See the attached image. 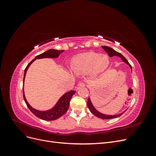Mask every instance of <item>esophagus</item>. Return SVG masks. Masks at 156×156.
<instances>
[{
	"instance_id": "obj_1",
	"label": "esophagus",
	"mask_w": 156,
	"mask_h": 156,
	"mask_svg": "<svg viewBox=\"0 0 156 156\" xmlns=\"http://www.w3.org/2000/svg\"><path fill=\"white\" fill-rule=\"evenodd\" d=\"M84 87H85V84H84V83H79L78 84L77 87V90H78V89H79V88H80Z\"/></svg>"
}]
</instances>
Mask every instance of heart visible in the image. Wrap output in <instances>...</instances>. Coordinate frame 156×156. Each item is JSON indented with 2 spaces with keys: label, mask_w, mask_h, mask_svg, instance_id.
<instances>
[{
  "label": "heart",
  "mask_w": 156,
  "mask_h": 156,
  "mask_svg": "<svg viewBox=\"0 0 156 156\" xmlns=\"http://www.w3.org/2000/svg\"><path fill=\"white\" fill-rule=\"evenodd\" d=\"M109 62L107 55L88 52L75 56L71 62V69L75 73L84 74L90 72L92 76L95 77L104 72Z\"/></svg>",
  "instance_id": "heart-1"
}]
</instances>
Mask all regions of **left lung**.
<instances>
[{"mask_svg":"<svg viewBox=\"0 0 156 156\" xmlns=\"http://www.w3.org/2000/svg\"><path fill=\"white\" fill-rule=\"evenodd\" d=\"M102 48L105 50V51L106 53H108V56H110V57H112L113 56H119V57L121 58V59L122 60L123 62H124L125 63H126L127 65L129 66L130 67L131 69V72H132V68H131V66L129 64V63L128 62V61L126 60V58L124 57V56L122 55V54H120L119 52L116 51L115 50H114L113 49L109 48V47H107V46H101ZM87 106L89 108L90 111L92 114H94L96 116L98 117V118H100V119H115V118H117L120 116H121L122 114H123V112L120 113V114L119 115H105V114H103V113L99 112L98 111H97L96 109V108L94 107V105H92V103L90 100V98H88V101H87Z\"/></svg>","mask_w":156,"mask_h":156,"instance_id":"8db88e82","label":"left lung"}]
</instances>
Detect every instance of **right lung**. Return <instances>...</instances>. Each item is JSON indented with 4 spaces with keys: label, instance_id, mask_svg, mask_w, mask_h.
I'll use <instances>...</instances> for the list:
<instances>
[{
    "label": "right lung",
    "instance_id": "right-lung-1",
    "mask_svg": "<svg viewBox=\"0 0 156 156\" xmlns=\"http://www.w3.org/2000/svg\"><path fill=\"white\" fill-rule=\"evenodd\" d=\"M62 52H64L63 50L58 51L56 49H49L48 51L44 52L43 53L36 56L35 58L33 59L31 62L27 65V66L25 69L24 78H23V85H24L25 78V75L27 72V69H29L30 64L34 62V60H36V59L45 58H57L58 57L60 53H62ZM75 91L74 90H72V91L65 93L64 95H62L58 101L56 102L55 105L53 108H51V109L47 110V111H39V110L35 109L34 108H32L29 103H28L25 96L24 89H23V98H24V100L26 103V104L28 108L30 109V111L36 116L39 118V119L44 120H49V121L58 119V118L64 115L65 113L68 111L69 106V101L71 100V98H72V97L73 96V94H75Z\"/></svg>",
    "mask_w": 156,
    "mask_h": 156
}]
</instances>
